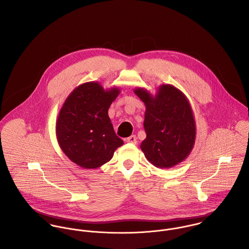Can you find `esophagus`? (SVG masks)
Masks as SVG:
<instances>
[{
    "label": "esophagus",
    "mask_w": 249,
    "mask_h": 249,
    "mask_svg": "<svg viewBox=\"0 0 249 249\" xmlns=\"http://www.w3.org/2000/svg\"><path fill=\"white\" fill-rule=\"evenodd\" d=\"M126 142H130V143L136 144V143H137V137H136L135 135H132V136H130L129 138L126 139Z\"/></svg>",
    "instance_id": "esophagus-1"
}]
</instances>
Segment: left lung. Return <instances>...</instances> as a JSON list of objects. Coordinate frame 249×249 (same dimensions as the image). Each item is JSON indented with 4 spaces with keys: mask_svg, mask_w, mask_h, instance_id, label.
I'll list each match as a JSON object with an SVG mask.
<instances>
[{
    "mask_svg": "<svg viewBox=\"0 0 249 249\" xmlns=\"http://www.w3.org/2000/svg\"><path fill=\"white\" fill-rule=\"evenodd\" d=\"M137 96L146 107L143 127L146 139L141 148L157 168H171L191 152L196 139V125L186 97L172 85H162L155 97L138 88Z\"/></svg>",
    "mask_w": 249,
    "mask_h": 249,
    "instance_id": "1",
    "label": "left lung"
}]
</instances>
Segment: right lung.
Masks as SVG:
<instances>
[{"label":"right lung","instance_id":"1","mask_svg":"<svg viewBox=\"0 0 249 249\" xmlns=\"http://www.w3.org/2000/svg\"><path fill=\"white\" fill-rule=\"evenodd\" d=\"M118 94L117 88L106 91L98 82H87L76 87L64 103L56 124L57 140L76 165L99 168L123 144L107 114Z\"/></svg>","mask_w":249,"mask_h":249}]
</instances>
